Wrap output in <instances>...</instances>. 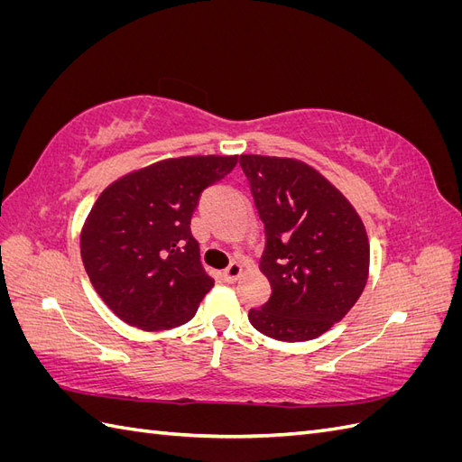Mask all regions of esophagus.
<instances>
[{
    "mask_svg": "<svg viewBox=\"0 0 462 462\" xmlns=\"http://www.w3.org/2000/svg\"><path fill=\"white\" fill-rule=\"evenodd\" d=\"M241 273H243V265L239 262H231L226 268V272H223V275H226L227 282H236Z\"/></svg>",
    "mask_w": 462,
    "mask_h": 462,
    "instance_id": "obj_1",
    "label": "esophagus"
}]
</instances>
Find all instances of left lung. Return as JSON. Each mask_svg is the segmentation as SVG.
Returning <instances> with one entry per match:
<instances>
[{"label": "left lung", "instance_id": "1", "mask_svg": "<svg viewBox=\"0 0 462 462\" xmlns=\"http://www.w3.org/2000/svg\"><path fill=\"white\" fill-rule=\"evenodd\" d=\"M239 163L265 231L260 270L272 297L248 319L277 341L319 337L365 291L370 245L356 209L314 167L243 153Z\"/></svg>", "mask_w": 462, "mask_h": 462}]
</instances>
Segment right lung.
<instances>
[{
  "mask_svg": "<svg viewBox=\"0 0 462 462\" xmlns=\"http://www.w3.org/2000/svg\"><path fill=\"white\" fill-rule=\"evenodd\" d=\"M239 156H185L111 183L80 233V256L97 295L123 321L148 331L183 326L214 287L190 217L204 189Z\"/></svg>",
  "mask_w": 462,
  "mask_h": 462,
  "instance_id": "1",
  "label": "right lung"
}]
</instances>
